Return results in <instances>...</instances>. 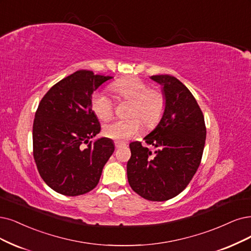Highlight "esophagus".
<instances>
[{
    "instance_id": "obj_1",
    "label": "esophagus",
    "mask_w": 251,
    "mask_h": 251,
    "mask_svg": "<svg viewBox=\"0 0 251 251\" xmlns=\"http://www.w3.org/2000/svg\"><path fill=\"white\" fill-rule=\"evenodd\" d=\"M125 145H126V144L123 143V142H115V146H116L117 149H119V148L123 147V146H125Z\"/></svg>"
}]
</instances>
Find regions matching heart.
<instances>
[{
	"mask_svg": "<svg viewBox=\"0 0 251 251\" xmlns=\"http://www.w3.org/2000/svg\"><path fill=\"white\" fill-rule=\"evenodd\" d=\"M117 96L130 101L128 116L130 118L117 120L103 127V134L115 141H126L137 134L142 129V122L146 127H153L159 122L164 108L165 96L163 93L138 77L120 79L111 85ZM91 106L98 119L107 121L114 114V101L103 92H97L92 97Z\"/></svg>",
	"mask_w": 251,
	"mask_h": 251,
	"instance_id": "heart-1",
	"label": "heart"
}]
</instances>
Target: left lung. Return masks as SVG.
I'll use <instances>...</instances> for the list:
<instances>
[{"label":"left lung","mask_w":251,"mask_h":251,"mask_svg":"<svg viewBox=\"0 0 251 251\" xmlns=\"http://www.w3.org/2000/svg\"><path fill=\"white\" fill-rule=\"evenodd\" d=\"M162 86L165 108L160 122L145 142H133L127 162V178L138 196L163 201L178 196L197 173L206 142L205 119L191 92L169 74L153 75Z\"/></svg>","instance_id":"1"}]
</instances>
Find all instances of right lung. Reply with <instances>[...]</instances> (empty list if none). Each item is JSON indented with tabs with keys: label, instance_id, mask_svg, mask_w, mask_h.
<instances>
[{
	"label": "right lung",
	"instance_id": "obj_1",
	"mask_svg": "<svg viewBox=\"0 0 251 251\" xmlns=\"http://www.w3.org/2000/svg\"><path fill=\"white\" fill-rule=\"evenodd\" d=\"M110 78L75 71L52 86L36 110L34 159L43 181L58 193L76 197L94 189L115 151L110 138L90 142L101 129L92 110V94Z\"/></svg>",
	"mask_w": 251,
	"mask_h": 251
}]
</instances>
